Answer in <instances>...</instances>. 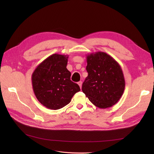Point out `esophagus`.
<instances>
[{
  "mask_svg": "<svg viewBox=\"0 0 154 154\" xmlns=\"http://www.w3.org/2000/svg\"><path fill=\"white\" fill-rule=\"evenodd\" d=\"M78 84L79 85V86H80V88H82V82H81V81L78 82Z\"/></svg>",
  "mask_w": 154,
  "mask_h": 154,
  "instance_id": "1",
  "label": "esophagus"
}]
</instances>
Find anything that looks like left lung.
<instances>
[{
	"label": "left lung",
	"instance_id": "8db88e82",
	"mask_svg": "<svg viewBox=\"0 0 154 154\" xmlns=\"http://www.w3.org/2000/svg\"><path fill=\"white\" fill-rule=\"evenodd\" d=\"M88 76L82 91L92 104L100 109L112 106L121 98L125 82L120 65L104 52L87 55Z\"/></svg>",
	"mask_w": 154,
	"mask_h": 154
}]
</instances>
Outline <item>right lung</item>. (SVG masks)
Returning a JSON list of instances; mask_svg holds the SVG:
<instances>
[{"mask_svg": "<svg viewBox=\"0 0 154 154\" xmlns=\"http://www.w3.org/2000/svg\"><path fill=\"white\" fill-rule=\"evenodd\" d=\"M68 55L53 54L36 67L32 74V85L40 103L51 110H58L69 104L80 88L71 80L66 68Z\"/></svg>", "mask_w": 154, "mask_h": 154, "instance_id": "1", "label": "right lung"}]
</instances>
